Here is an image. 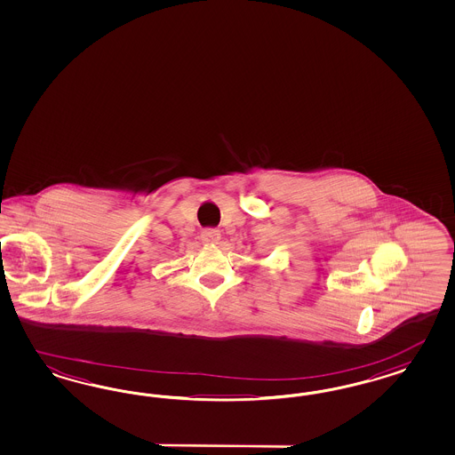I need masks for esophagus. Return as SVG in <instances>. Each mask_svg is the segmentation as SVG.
I'll use <instances>...</instances> for the list:
<instances>
[{"label":"esophagus","mask_w":455,"mask_h":455,"mask_svg":"<svg viewBox=\"0 0 455 455\" xmlns=\"http://www.w3.org/2000/svg\"><path fill=\"white\" fill-rule=\"evenodd\" d=\"M201 237H203V243H205V244H220V233L218 229L209 228V229H204Z\"/></svg>","instance_id":"34e87169"}]
</instances>
